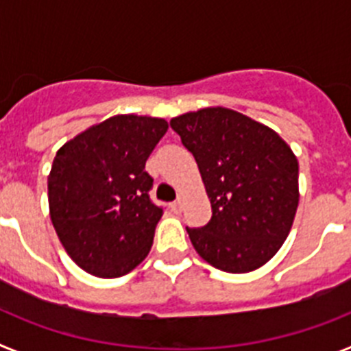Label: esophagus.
Here are the masks:
<instances>
[{"label":"esophagus","instance_id":"34e87169","mask_svg":"<svg viewBox=\"0 0 351 351\" xmlns=\"http://www.w3.org/2000/svg\"><path fill=\"white\" fill-rule=\"evenodd\" d=\"M172 209L176 210V213H179V210L182 209V200L179 198V200H176V202H172Z\"/></svg>","mask_w":351,"mask_h":351}]
</instances>
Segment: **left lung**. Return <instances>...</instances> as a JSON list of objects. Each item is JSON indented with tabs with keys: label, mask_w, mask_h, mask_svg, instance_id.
<instances>
[{
	"label": "left lung",
	"mask_w": 351,
	"mask_h": 351,
	"mask_svg": "<svg viewBox=\"0 0 351 351\" xmlns=\"http://www.w3.org/2000/svg\"><path fill=\"white\" fill-rule=\"evenodd\" d=\"M195 156L213 218L188 228L197 253L219 271H256L280 251L299 206V161L272 128L225 107L172 117Z\"/></svg>",
	"instance_id": "obj_1"
}]
</instances>
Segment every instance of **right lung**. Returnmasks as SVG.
<instances>
[{
    "label": "right lung",
    "instance_id": "1",
    "mask_svg": "<svg viewBox=\"0 0 351 351\" xmlns=\"http://www.w3.org/2000/svg\"><path fill=\"white\" fill-rule=\"evenodd\" d=\"M169 123L117 114L63 144L47 179L49 213L64 251L96 278L128 274L149 255L163 210L145 161Z\"/></svg>",
    "mask_w": 351,
    "mask_h": 351
}]
</instances>
